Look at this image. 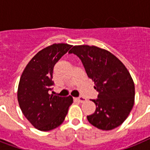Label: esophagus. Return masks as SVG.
I'll return each mask as SVG.
<instances>
[{"label": "esophagus", "instance_id": "esophagus-1", "mask_svg": "<svg viewBox=\"0 0 150 150\" xmlns=\"http://www.w3.org/2000/svg\"><path fill=\"white\" fill-rule=\"evenodd\" d=\"M75 99H76V100H77L80 103H83V102H85L86 100V99L85 98L84 96H79V97H77V98H75Z\"/></svg>", "mask_w": 150, "mask_h": 150}]
</instances>
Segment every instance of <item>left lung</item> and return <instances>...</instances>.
Instances as JSON below:
<instances>
[{
	"label": "left lung",
	"mask_w": 150,
	"mask_h": 150,
	"mask_svg": "<svg viewBox=\"0 0 150 150\" xmlns=\"http://www.w3.org/2000/svg\"><path fill=\"white\" fill-rule=\"evenodd\" d=\"M68 53L81 60L99 93L97 99L92 100L96 108L87 116L89 123L106 131L121 125L135 101V85L128 69L110 52L95 46H75Z\"/></svg>",
	"instance_id": "left-lung-1"
}]
</instances>
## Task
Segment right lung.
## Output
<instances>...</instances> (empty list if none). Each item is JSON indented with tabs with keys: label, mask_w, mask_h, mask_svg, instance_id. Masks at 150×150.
Instances as JSON below:
<instances>
[{
	"label": "right lung",
	"mask_w": 150,
	"mask_h": 150,
	"mask_svg": "<svg viewBox=\"0 0 150 150\" xmlns=\"http://www.w3.org/2000/svg\"><path fill=\"white\" fill-rule=\"evenodd\" d=\"M72 46L54 43L39 51L20 78L18 101L24 116L38 130L47 132L62 124L73 103L72 96L50 94L54 65Z\"/></svg>",
	"instance_id": "1"
}]
</instances>
